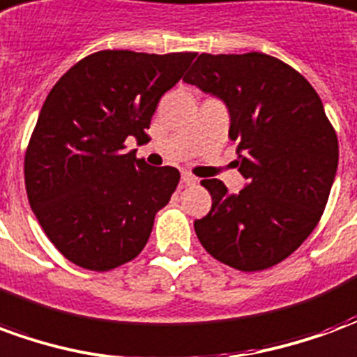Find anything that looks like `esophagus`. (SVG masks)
<instances>
[{"label":"esophagus","mask_w":357,"mask_h":357,"mask_svg":"<svg viewBox=\"0 0 357 357\" xmlns=\"http://www.w3.org/2000/svg\"><path fill=\"white\" fill-rule=\"evenodd\" d=\"M181 183H183V185H195V183H197V178H195L193 174H189V172H183V174H181Z\"/></svg>","instance_id":"1"}]
</instances>
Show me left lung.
I'll use <instances>...</instances> for the list:
<instances>
[{
    "instance_id": "obj_1",
    "label": "left lung",
    "mask_w": 357,
    "mask_h": 357,
    "mask_svg": "<svg viewBox=\"0 0 357 357\" xmlns=\"http://www.w3.org/2000/svg\"><path fill=\"white\" fill-rule=\"evenodd\" d=\"M183 82L225 102L247 179L237 195L202 179L212 208L195 220L201 245L241 271L283 262L315 229L337 174L338 139L319 95L292 66L256 51L202 53Z\"/></svg>"
}]
</instances>
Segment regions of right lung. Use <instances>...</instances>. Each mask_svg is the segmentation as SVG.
<instances>
[{"label":"right lung","mask_w":357,"mask_h":357,"mask_svg":"<svg viewBox=\"0 0 357 357\" xmlns=\"http://www.w3.org/2000/svg\"><path fill=\"white\" fill-rule=\"evenodd\" d=\"M197 53L105 50L78 61L43 102L24 156L30 206L66 260L91 271L130 262L179 181L126 139H147L156 105Z\"/></svg>","instance_id":"add662e5"}]
</instances>
